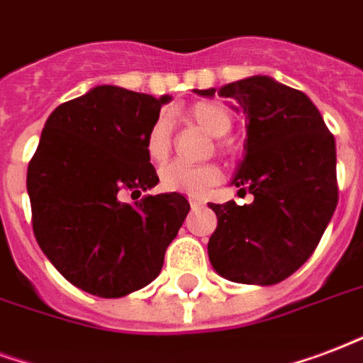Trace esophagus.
Instances as JSON below:
<instances>
[{"instance_id":"obj_1","label":"esophagus","mask_w":363,"mask_h":363,"mask_svg":"<svg viewBox=\"0 0 363 363\" xmlns=\"http://www.w3.org/2000/svg\"><path fill=\"white\" fill-rule=\"evenodd\" d=\"M189 204H191L193 208H199V206H203V201H201V199L191 197V199H189Z\"/></svg>"}]
</instances>
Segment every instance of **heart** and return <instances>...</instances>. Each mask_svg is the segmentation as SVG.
Listing matches in <instances>:
<instances>
[{
    "instance_id": "1",
    "label": "heart",
    "mask_w": 363,
    "mask_h": 363,
    "mask_svg": "<svg viewBox=\"0 0 363 363\" xmlns=\"http://www.w3.org/2000/svg\"><path fill=\"white\" fill-rule=\"evenodd\" d=\"M187 120H191L193 124L203 128L204 132L211 138H223L231 130V114L222 103L216 101H201L197 105H193L187 113ZM172 141H170V124L166 118H159L147 132L145 138V152L151 162L162 164L168 155H170ZM222 179V172L214 164L203 166H187L179 162H172L164 166L159 174L160 187L164 191L185 193V195H204L211 187Z\"/></svg>"
}]
</instances>
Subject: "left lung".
Here are the masks:
<instances>
[{
	"instance_id": "left-lung-1",
	"label": "left lung",
	"mask_w": 363,
	"mask_h": 363,
	"mask_svg": "<svg viewBox=\"0 0 363 363\" xmlns=\"http://www.w3.org/2000/svg\"><path fill=\"white\" fill-rule=\"evenodd\" d=\"M195 94L212 97L216 89ZM218 95L235 101L247 120L231 185L255 201L208 203L218 218L208 258L230 281L275 285L312 256L331 222L339 199L335 138L308 95L269 76L231 82Z\"/></svg>"
}]
</instances>
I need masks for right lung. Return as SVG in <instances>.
I'll return each mask as SVG.
<instances>
[{"instance_id": "1", "label": "right lung", "mask_w": 363, "mask_h": 363, "mask_svg": "<svg viewBox=\"0 0 363 363\" xmlns=\"http://www.w3.org/2000/svg\"><path fill=\"white\" fill-rule=\"evenodd\" d=\"M170 95L97 86L49 114L28 164L34 235L59 274L101 298L140 291L157 277L189 203L159 184L145 138Z\"/></svg>"}]
</instances>
